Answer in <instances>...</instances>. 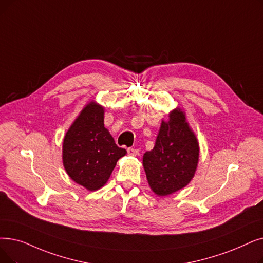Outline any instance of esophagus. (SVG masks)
Instances as JSON below:
<instances>
[{
  "mask_svg": "<svg viewBox=\"0 0 263 263\" xmlns=\"http://www.w3.org/2000/svg\"><path fill=\"white\" fill-rule=\"evenodd\" d=\"M127 152H128V155H130V156H138L139 153H140V151L138 149V148H133V147L128 148Z\"/></svg>",
  "mask_w": 263,
  "mask_h": 263,
  "instance_id": "esophagus-1",
  "label": "esophagus"
}]
</instances>
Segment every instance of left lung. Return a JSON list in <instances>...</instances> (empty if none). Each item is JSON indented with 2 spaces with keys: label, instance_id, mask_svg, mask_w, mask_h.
I'll return each instance as SVG.
<instances>
[{
  "label": "left lung",
  "instance_id": "8db88e82",
  "mask_svg": "<svg viewBox=\"0 0 263 263\" xmlns=\"http://www.w3.org/2000/svg\"><path fill=\"white\" fill-rule=\"evenodd\" d=\"M199 160V144L179 108L162 121L153 151L146 152L143 165L148 184L158 196H167L189 184Z\"/></svg>",
  "mask_w": 263,
  "mask_h": 263
}]
</instances>
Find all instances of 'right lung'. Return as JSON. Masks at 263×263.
Masks as SVG:
<instances>
[{
	"label": "right lung",
	"mask_w": 263,
	"mask_h": 263,
	"mask_svg": "<svg viewBox=\"0 0 263 263\" xmlns=\"http://www.w3.org/2000/svg\"><path fill=\"white\" fill-rule=\"evenodd\" d=\"M125 154L104 127L103 107L93 102L82 110L64 136L66 173L90 191L106 184L117 161Z\"/></svg>",
	"instance_id": "1"
}]
</instances>
